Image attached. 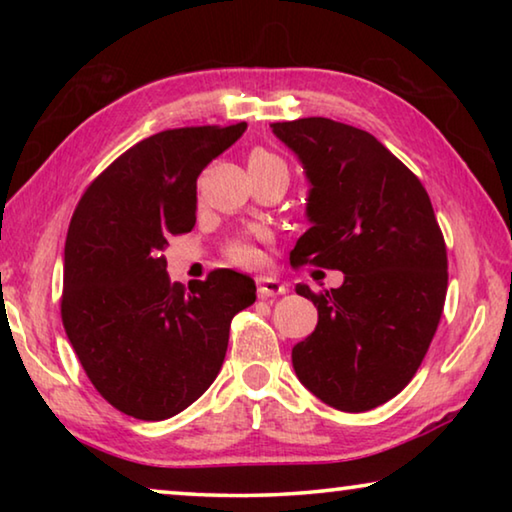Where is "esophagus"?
<instances>
[{
    "instance_id": "34e87169",
    "label": "esophagus",
    "mask_w": 512,
    "mask_h": 512,
    "mask_svg": "<svg viewBox=\"0 0 512 512\" xmlns=\"http://www.w3.org/2000/svg\"><path fill=\"white\" fill-rule=\"evenodd\" d=\"M287 293V284L277 280V277H257V296L259 298H273V296H282Z\"/></svg>"
}]
</instances>
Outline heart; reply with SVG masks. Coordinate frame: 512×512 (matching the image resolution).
Returning a JSON list of instances; mask_svg holds the SVG:
<instances>
[{
  "label": "heart",
  "instance_id": "b5f03b06",
  "mask_svg": "<svg viewBox=\"0 0 512 512\" xmlns=\"http://www.w3.org/2000/svg\"><path fill=\"white\" fill-rule=\"evenodd\" d=\"M275 164H282V160L277 155L268 153L264 149H255L248 155V169H259V167H275ZM225 257L230 262H235L239 266H253L259 262V250L255 246L253 239H235L230 241L228 248H225Z\"/></svg>",
  "mask_w": 512,
  "mask_h": 512
}]
</instances>
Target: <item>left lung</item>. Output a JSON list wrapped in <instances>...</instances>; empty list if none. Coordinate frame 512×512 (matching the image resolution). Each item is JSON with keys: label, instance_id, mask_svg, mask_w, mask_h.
<instances>
[{"label": "left lung", "instance_id": "left-lung-1", "mask_svg": "<svg viewBox=\"0 0 512 512\" xmlns=\"http://www.w3.org/2000/svg\"><path fill=\"white\" fill-rule=\"evenodd\" d=\"M311 183L314 223L291 266L343 271L339 289L296 293L318 325L291 352L298 379L318 400L361 413L409 384L427 354L447 296V248L420 178L377 137L341 121H275Z\"/></svg>", "mask_w": 512, "mask_h": 512}]
</instances>
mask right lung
<instances>
[{
    "instance_id": "add662e5",
    "label": "right lung",
    "mask_w": 512,
    "mask_h": 512,
    "mask_svg": "<svg viewBox=\"0 0 512 512\" xmlns=\"http://www.w3.org/2000/svg\"><path fill=\"white\" fill-rule=\"evenodd\" d=\"M246 121L187 126L137 142L76 205L65 241L60 316L85 375L117 411L167 420L221 370L230 323L255 282L230 268L173 284L162 250L196 223V178Z\"/></svg>"
}]
</instances>
